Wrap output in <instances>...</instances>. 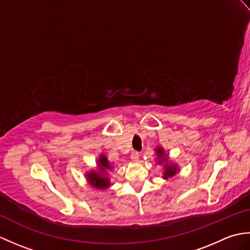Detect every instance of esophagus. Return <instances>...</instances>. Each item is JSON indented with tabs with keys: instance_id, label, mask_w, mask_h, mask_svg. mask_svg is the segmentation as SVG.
I'll use <instances>...</instances> for the list:
<instances>
[{
	"instance_id": "esophagus-1",
	"label": "esophagus",
	"mask_w": 250,
	"mask_h": 250,
	"mask_svg": "<svg viewBox=\"0 0 250 250\" xmlns=\"http://www.w3.org/2000/svg\"><path fill=\"white\" fill-rule=\"evenodd\" d=\"M131 160L133 162H139L140 160V153L139 152H132L131 153Z\"/></svg>"
}]
</instances>
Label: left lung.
<instances>
[{
    "label": "left lung",
    "instance_id": "obj_1",
    "mask_svg": "<svg viewBox=\"0 0 250 250\" xmlns=\"http://www.w3.org/2000/svg\"><path fill=\"white\" fill-rule=\"evenodd\" d=\"M155 153L157 163L163 167V179L171 178L179 172V167L174 161L169 160L168 153L162 146H157L155 148Z\"/></svg>",
    "mask_w": 250,
    "mask_h": 250
}]
</instances>
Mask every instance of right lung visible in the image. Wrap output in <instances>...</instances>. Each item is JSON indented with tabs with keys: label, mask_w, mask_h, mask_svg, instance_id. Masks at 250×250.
I'll return each instance as SVG.
<instances>
[{
	"label": "right lung",
	"mask_w": 250,
	"mask_h": 250,
	"mask_svg": "<svg viewBox=\"0 0 250 250\" xmlns=\"http://www.w3.org/2000/svg\"><path fill=\"white\" fill-rule=\"evenodd\" d=\"M114 168L105 153H100L97 160V168H92L86 172V179L90 187L99 190L108 189L111 183L108 176V172Z\"/></svg>",
	"instance_id": "1"
}]
</instances>
